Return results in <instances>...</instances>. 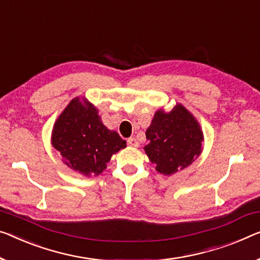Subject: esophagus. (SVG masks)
Masks as SVG:
<instances>
[{
	"label": "esophagus",
	"instance_id": "1",
	"mask_svg": "<svg viewBox=\"0 0 260 260\" xmlns=\"http://www.w3.org/2000/svg\"><path fill=\"white\" fill-rule=\"evenodd\" d=\"M127 143H128L131 147H139V142L135 138H129L128 140H127Z\"/></svg>",
	"mask_w": 260,
	"mask_h": 260
}]
</instances>
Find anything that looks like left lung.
<instances>
[{
	"mask_svg": "<svg viewBox=\"0 0 260 260\" xmlns=\"http://www.w3.org/2000/svg\"><path fill=\"white\" fill-rule=\"evenodd\" d=\"M145 152L164 175H172L191 165L201 154L203 133L185 108L176 104L169 113L157 111L146 131Z\"/></svg>",
	"mask_w": 260,
	"mask_h": 260,
	"instance_id": "1",
	"label": "left lung"
}]
</instances>
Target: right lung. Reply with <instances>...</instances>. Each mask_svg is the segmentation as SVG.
Instances as JSON below:
<instances>
[{
	"label": "right lung",
	"mask_w": 260,
	"mask_h": 260,
	"mask_svg": "<svg viewBox=\"0 0 260 260\" xmlns=\"http://www.w3.org/2000/svg\"><path fill=\"white\" fill-rule=\"evenodd\" d=\"M52 146L64 164L84 175H98L126 141L103 125L96 108L75 98L59 115L52 131Z\"/></svg>",
	"instance_id": "right-lung-1"
}]
</instances>
